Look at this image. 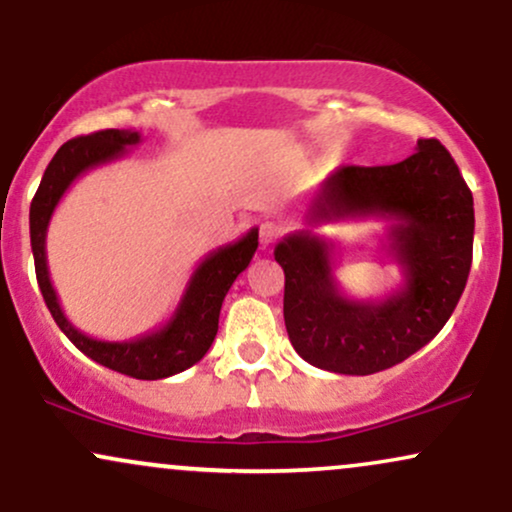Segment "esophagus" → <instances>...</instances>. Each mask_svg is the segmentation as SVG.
Instances as JSON below:
<instances>
[{"mask_svg": "<svg viewBox=\"0 0 512 512\" xmlns=\"http://www.w3.org/2000/svg\"><path fill=\"white\" fill-rule=\"evenodd\" d=\"M279 226H276L274 221H262L260 226V245L262 248H269V245L276 243V238H279Z\"/></svg>", "mask_w": 512, "mask_h": 512, "instance_id": "obj_1", "label": "esophagus"}]
</instances>
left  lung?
Segmentation results:
<instances>
[{"instance_id": "8db88e82", "label": "left lung", "mask_w": 512, "mask_h": 512, "mask_svg": "<svg viewBox=\"0 0 512 512\" xmlns=\"http://www.w3.org/2000/svg\"><path fill=\"white\" fill-rule=\"evenodd\" d=\"M349 218L388 221L381 247L403 284L385 299L346 297L333 276L336 244L314 228ZM303 221L274 248L286 276V332L303 361L370 375L402 363L443 330L472 267L474 199L438 139H419L395 166L337 168L310 197Z\"/></svg>"}]
</instances>
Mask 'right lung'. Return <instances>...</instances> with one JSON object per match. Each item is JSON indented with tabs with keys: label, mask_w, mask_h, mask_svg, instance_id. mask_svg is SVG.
Wrapping results in <instances>:
<instances>
[{
	"label": "right lung",
	"mask_w": 512,
	"mask_h": 512,
	"mask_svg": "<svg viewBox=\"0 0 512 512\" xmlns=\"http://www.w3.org/2000/svg\"><path fill=\"white\" fill-rule=\"evenodd\" d=\"M142 142V134L132 129H103L88 137L69 139L60 146L50 166L45 168L38 192L31 202V248L35 260V276H38L40 293L45 305L55 317L57 327L67 334L81 354L93 358L101 366L117 370L137 380H161L182 373L207 354L216 332H219V315L223 298L240 272L248 269L257 250V228H250L236 243L209 252L187 281L178 308L163 327L154 332L139 334L125 342H105L93 339L76 330L64 315L60 298L50 281L48 252L45 238L57 204L72 182L91 168L113 163L127 154V149Z\"/></svg>",
	"instance_id": "1"
}]
</instances>
